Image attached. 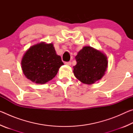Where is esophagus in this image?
<instances>
[{
  "instance_id": "1",
  "label": "esophagus",
  "mask_w": 133,
  "mask_h": 133,
  "mask_svg": "<svg viewBox=\"0 0 133 133\" xmlns=\"http://www.w3.org/2000/svg\"><path fill=\"white\" fill-rule=\"evenodd\" d=\"M65 64H66V65H69V66H71V62H65Z\"/></svg>"
}]
</instances>
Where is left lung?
I'll return each mask as SVG.
<instances>
[{
    "label": "left lung",
    "mask_w": 133,
    "mask_h": 133,
    "mask_svg": "<svg viewBox=\"0 0 133 133\" xmlns=\"http://www.w3.org/2000/svg\"><path fill=\"white\" fill-rule=\"evenodd\" d=\"M77 64L73 67L75 77L81 82L91 84L100 80L107 68V57L100 51L85 46L76 56Z\"/></svg>",
    "instance_id": "1"
}]
</instances>
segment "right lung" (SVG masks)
Listing matches in <instances>:
<instances>
[{"mask_svg": "<svg viewBox=\"0 0 133 133\" xmlns=\"http://www.w3.org/2000/svg\"><path fill=\"white\" fill-rule=\"evenodd\" d=\"M21 64L28 79L37 84H44L55 77L64 63L61 57L56 54L52 43L41 42L26 51Z\"/></svg>", "mask_w": 133, "mask_h": 133, "instance_id": "obj_1", "label": "right lung"}]
</instances>
